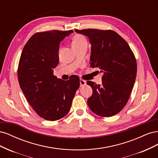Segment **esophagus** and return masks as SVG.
Segmentation results:
<instances>
[{"label": "esophagus", "instance_id": "34e87169", "mask_svg": "<svg viewBox=\"0 0 158 158\" xmlns=\"http://www.w3.org/2000/svg\"><path fill=\"white\" fill-rule=\"evenodd\" d=\"M80 87L84 86V85H85V81H84V80L80 79Z\"/></svg>", "mask_w": 158, "mask_h": 158}]
</instances>
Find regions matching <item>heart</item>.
I'll use <instances>...</instances> for the list:
<instances>
[{
	"label": "heart",
	"mask_w": 158,
	"mask_h": 158,
	"mask_svg": "<svg viewBox=\"0 0 158 158\" xmlns=\"http://www.w3.org/2000/svg\"><path fill=\"white\" fill-rule=\"evenodd\" d=\"M87 41L85 37L80 34H76L73 37V42H72V46L73 48H76L84 44H86Z\"/></svg>",
	"instance_id": "obj_1"
}]
</instances>
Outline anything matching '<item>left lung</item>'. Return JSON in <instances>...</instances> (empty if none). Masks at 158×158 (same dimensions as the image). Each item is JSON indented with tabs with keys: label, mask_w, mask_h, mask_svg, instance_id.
<instances>
[{
	"label": "left lung",
	"mask_w": 158,
	"mask_h": 158,
	"mask_svg": "<svg viewBox=\"0 0 158 158\" xmlns=\"http://www.w3.org/2000/svg\"><path fill=\"white\" fill-rule=\"evenodd\" d=\"M89 38L90 66L103 73L102 84L86 82L93 89L88 99L92 111L109 117L120 112L127 104L135 84L137 66L135 56L127 41L112 30H75Z\"/></svg>",
	"instance_id": "1"
}]
</instances>
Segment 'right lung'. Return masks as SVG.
<instances>
[{"label":"right lung","instance_id":"obj_1","mask_svg":"<svg viewBox=\"0 0 158 158\" xmlns=\"http://www.w3.org/2000/svg\"><path fill=\"white\" fill-rule=\"evenodd\" d=\"M73 30L36 33L23 47L19 61L18 78L28 103L38 115L56 121L69 113L80 78L64 81L53 75L59 64L60 42Z\"/></svg>","mask_w":158,"mask_h":158}]
</instances>
